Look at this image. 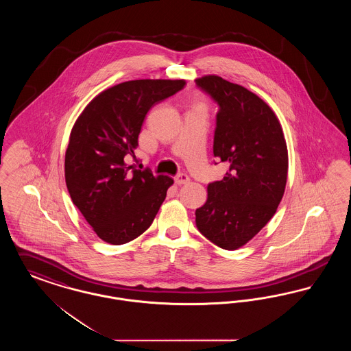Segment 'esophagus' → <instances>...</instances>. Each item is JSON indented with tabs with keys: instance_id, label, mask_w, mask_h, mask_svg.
<instances>
[{
	"instance_id": "34e87169",
	"label": "esophagus",
	"mask_w": 351,
	"mask_h": 351,
	"mask_svg": "<svg viewBox=\"0 0 351 351\" xmlns=\"http://www.w3.org/2000/svg\"><path fill=\"white\" fill-rule=\"evenodd\" d=\"M189 182V176L186 173H179L175 176V183L178 185H182V184H186Z\"/></svg>"
}]
</instances>
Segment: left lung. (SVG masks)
<instances>
[{"label":"left lung","instance_id":"8db88e82","mask_svg":"<svg viewBox=\"0 0 351 351\" xmlns=\"http://www.w3.org/2000/svg\"><path fill=\"white\" fill-rule=\"evenodd\" d=\"M196 85L219 106L213 154L229 163L223 179L208 185L196 226L218 247L237 250L266 226L282 201L287 143L272 109L245 86L216 75L196 79Z\"/></svg>","mask_w":351,"mask_h":351}]
</instances>
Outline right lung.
Segmentation results:
<instances>
[{"mask_svg":"<svg viewBox=\"0 0 351 351\" xmlns=\"http://www.w3.org/2000/svg\"><path fill=\"white\" fill-rule=\"evenodd\" d=\"M185 80H132L97 95L76 119L66 151V184L72 202L102 241L123 245L150 228L168 176L135 169L138 135L151 108L182 90Z\"/></svg>","mask_w":351,"mask_h":351,"instance_id":"right-lung-1","label":"right lung"}]
</instances>
